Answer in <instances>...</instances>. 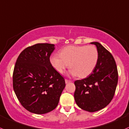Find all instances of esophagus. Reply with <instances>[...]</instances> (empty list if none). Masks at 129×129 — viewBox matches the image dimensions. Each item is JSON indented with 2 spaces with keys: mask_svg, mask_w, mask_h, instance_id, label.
Masks as SVG:
<instances>
[{
  "mask_svg": "<svg viewBox=\"0 0 129 129\" xmlns=\"http://www.w3.org/2000/svg\"><path fill=\"white\" fill-rule=\"evenodd\" d=\"M70 82H71V80H67V79H65V83H68Z\"/></svg>",
  "mask_w": 129,
  "mask_h": 129,
  "instance_id": "esophagus-1",
  "label": "esophagus"
}]
</instances>
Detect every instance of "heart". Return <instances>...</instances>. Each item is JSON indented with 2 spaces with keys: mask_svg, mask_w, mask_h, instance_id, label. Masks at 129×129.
<instances>
[{
  "mask_svg": "<svg viewBox=\"0 0 129 129\" xmlns=\"http://www.w3.org/2000/svg\"><path fill=\"white\" fill-rule=\"evenodd\" d=\"M59 56L54 54L50 58L53 67L63 74L70 66V74L85 78L93 71L99 60V51L93 45L69 46L59 51Z\"/></svg>",
  "mask_w": 129,
  "mask_h": 129,
  "instance_id": "obj_1",
  "label": "heart"
}]
</instances>
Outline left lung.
<instances>
[{"label": "left lung", "mask_w": 129, "mask_h": 129, "mask_svg": "<svg viewBox=\"0 0 129 129\" xmlns=\"http://www.w3.org/2000/svg\"><path fill=\"white\" fill-rule=\"evenodd\" d=\"M99 51V60L92 74L75 81L74 97L78 106L90 112L99 111L110 104L118 83L115 61L110 53L98 42H93Z\"/></svg>", "instance_id": "1"}]
</instances>
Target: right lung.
<instances>
[{"label": "right lung", "mask_w": 129, "mask_h": 129, "mask_svg": "<svg viewBox=\"0 0 129 129\" xmlns=\"http://www.w3.org/2000/svg\"><path fill=\"white\" fill-rule=\"evenodd\" d=\"M54 45L38 43L27 47L17 58L13 72V88L21 104L36 114H44L58 105L64 79L51 63Z\"/></svg>", "instance_id": "1"}]
</instances>
